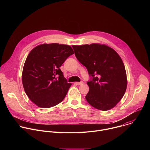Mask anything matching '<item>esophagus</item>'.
<instances>
[{
	"mask_svg": "<svg viewBox=\"0 0 150 150\" xmlns=\"http://www.w3.org/2000/svg\"><path fill=\"white\" fill-rule=\"evenodd\" d=\"M83 82H75V83L76 84H77V85H81V84H82Z\"/></svg>",
	"mask_w": 150,
	"mask_h": 150,
	"instance_id": "esophagus-1",
	"label": "esophagus"
}]
</instances>
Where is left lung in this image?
Masks as SVG:
<instances>
[{"mask_svg":"<svg viewBox=\"0 0 150 150\" xmlns=\"http://www.w3.org/2000/svg\"><path fill=\"white\" fill-rule=\"evenodd\" d=\"M78 61L91 76L87 82L88 103L100 110H108L120 101L127 87L123 62L111 47L100 44L72 46Z\"/></svg>","mask_w":150,"mask_h":150,"instance_id":"1","label":"left lung"}]
</instances>
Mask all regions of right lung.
<instances>
[{
  "label": "right lung",
  "instance_id": "1",
  "mask_svg": "<svg viewBox=\"0 0 150 150\" xmlns=\"http://www.w3.org/2000/svg\"><path fill=\"white\" fill-rule=\"evenodd\" d=\"M74 53L70 46L42 44L34 47L25 62L22 81L28 98L42 108L53 107L65 98L72 85L60 67Z\"/></svg>",
  "mask_w": 150,
  "mask_h": 150
}]
</instances>
